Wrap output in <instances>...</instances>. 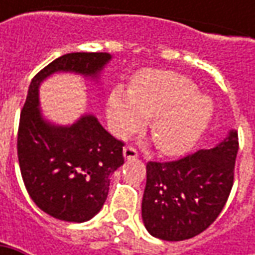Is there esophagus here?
<instances>
[{
	"label": "esophagus",
	"instance_id": "obj_1",
	"mask_svg": "<svg viewBox=\"0 0 255 255\" xmlns=\"http://www.w3.org/2000/svg\"><path fill=\"white\" fill-rule=\"evenodd\" d=\"M123 154L126 159H134V157H137V150L133 146H126L123 149Z\"/></svg>",
	"mask_w": 255,
	"mask_h": 255
}]
</instances>
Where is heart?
I'll return each mask as SVG.
<instances>
[{
  "instance_id": "b5f03b06",
  "label": "heart",
  "mask_w": 255,
  "mask_h": 255,
  "mask_svg": "<svg viewBox=\"0 0 255 255\" xmlns=\"http://www.w3.org/2000/svg\"><path fill=\"white\" fill-rule=\"evenodd\" d=\"M189 78L169 71H144L130 91L115 88L108 102V116L118 136L134 132L142 119H150L149 129L159 152L179 156L193 147L206 130L213 103L197 95Z\"/></svg>"
}]
</instances>
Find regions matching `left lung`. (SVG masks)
Wrapping results in <instances>:
<instances>
[{
	"mask_svg": "<svg viewBox=\"0 0 255 255\" xmlns=\"http://www.w3.org/2000/svg\"><path fill=\"white\" fill-rule=\"evenodd\" d=\"M239 136L176 160L147 162L142 219L162 240L181 241L206 230L226 206L234 183Z\"/></svg>",
	"mask_w": 255,
	"mask_h": 255,
	"instance_id": "obj_1",
	"label": "left lung"
}]
</instances>
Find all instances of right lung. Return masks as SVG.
Masks as SVG:
<instances>
[{"instance_id": "right-lung-1", "label": "right lung", "mask_w": 255, "mask_h": 255, "mask_svg": "<svg viewBox=\"0 0 255 255\" xmlns=\"http://www.w3.org/2000/svg\"><path fill=\"white\" fill-rule=\"evenodd\" d=\"M111 59L106 52H72L46 65L31 81L18 126V162L34 203L58 220L92 219L108 197L111 174L125 163V143L86 115L69 128L42 121L38 86L58 71L95 75Z\"/></svg>"}]
</instances>
